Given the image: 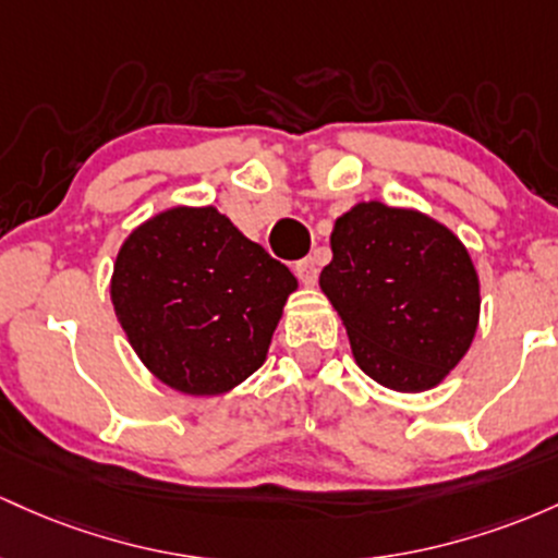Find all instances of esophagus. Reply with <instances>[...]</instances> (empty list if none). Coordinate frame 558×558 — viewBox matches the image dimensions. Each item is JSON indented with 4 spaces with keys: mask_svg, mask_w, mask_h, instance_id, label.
<instances>
[{
    "mask_svg": "<svg viewBox=\"0 0 558 558\" xmlns=\"http://www.w3.org/2000/svg\"><path fill=\"white\" fill-rule=\"evenodd\" d=\"M295 274H298V279L303 281V284H316V279H318V260L313 258V255H308V258H303V260H298L295 263Z\"/></svg>",
    "mask_w": 558,
    "mask_h": 558,
    "instance_id": "esophagus-1",
    "label": "esophagus"
}]
</instances>
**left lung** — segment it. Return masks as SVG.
Wrapping results in <instances>:
<instances>
[{
	"label": "left lung",
	"instance_id": "obj_1",
	"mask_svg": "<svg viewBox=\"0 0 558 558\" xmlns=\"http://www.w3.org/2000/svg\"><path fill=\"white\" fill-rule=\"evenodd\" d=\"M318 284L355 363L390 390L440 385L477 331L480 279L466 247L416 210L361 203L337 218Z\"/></svg>",
	"mask_w": 558,
	"mask_h": 558
}]
</instances>
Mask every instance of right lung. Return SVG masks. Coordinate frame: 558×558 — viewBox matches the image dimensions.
Masks as SVG:
<instances>
[{
  "label": "right lung",
  "mask_w": 558,
  "mask_h": 558,
  "mask_svg": "<svg viewBox=\"0 0 558 558\" xmlns=\"http://www.w3.org/2000/svg\"><path fill=\"white\" fill-rule=\"evenodd\" d=\"M298 279L216 208H173L131 231L110 295L131 348L160 381L218 396L266 361Z\"/></svg>",
  "instance_id": "add662e5"
}]
</instances>
